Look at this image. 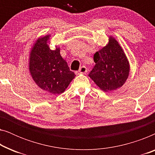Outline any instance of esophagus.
Segmentation results:
<instances>
[{
	"instance_id": "obj_1",
	"label": "esophagus",
	"mask_w": 155,
	"mask_h": 155,
	"mask_svg": "<svg viewBox=\"0 0 155 155\" xmlns=\"http://www.w3.org/2000/svg\"><path fill=\"white\" fill-rule=\"evenodd\" d=\"M87 72V68L85 66H82L81 68H80L79 71H78V74H85Z\"/></svg>"
}]
</instances>
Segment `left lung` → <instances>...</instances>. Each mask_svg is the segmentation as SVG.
<instances>
[{"mask_svg": "<svg viewBox=\"0 0 155 155\" xmlns=\"http://www.w3.org/2000/svg\"><path fill=\"white\" fill-rule=\"evenodd\" d=\"M95 65L89 76L105 92L116 90L126 81L130 71L128 58L118 42L112 37L109 44L95 53Z\"/></svg>", "mask_w": 155, "mask_h": 155, "instance_id": "obj_1", "label": "left lung"}]
</instances>
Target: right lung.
<instances>
[{"mask_svg":"<svg viewBox=\"0 0 155 155\" xmlns=\"http://www.w3.org/2000/svg\"><path fill=\"white\" fill-rule=\"evenodd\" d=\"M50 35L39 38L31 48L29 69L36 84L54 94L63 93L75 78L68 63L60 54V48L51 50L48 46Z\"/></svg>","mask_w":155,"mask_h":155,"instance_id":"add662e5","label":"right lung"}]
</instances>
